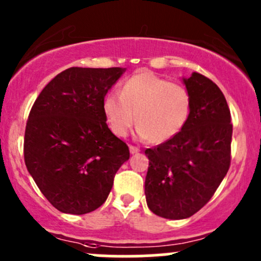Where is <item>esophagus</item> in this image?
<instances>
[{
	"mask_svg": "<svg viewBox=\"0 0 261 261\" xmlns=\"http://www.w3.org/2000/svg\"><path fill=\"white\" fill-rule=\"evenodd\" d=\"M139 151H140V149H139V147L130 145V152H131V154H136V152H139Z\"/></svg>",
	"mask_w": 261,
	"mask_h": 261,
	"instance_id": "esophagus-1",
	"label": "esophagus"
}]
</instances>
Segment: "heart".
<instances>
[{
  "label": "heart",
  "instance_id": "b5f03b06",
  "mask_svg": "<svg viewBox=\"0 0 261 261\" xmlns=\"http://www.w3.org/2000/svg\"><path fill=\"white\" fill-rule=\"evenodd\" d=\"M103 114L118 138H125L136 120L139 138L163 143L178 135L188 121L191 96L181 84L141 70L123 82L120 94L105 97Z\"/></svg>",
  "mask_w": 261,
  "mask_h": 261
}]
</instances>
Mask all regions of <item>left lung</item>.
I'll return each instance as SVG.
<instances>
[{"instance_id": "8db88e82", "label": "left lung", "mask_w": 261, "mask_h": 261, "mask_svg": "<svg viewBox=\"0 0 261 261\" xmlns=\"http://www.w3.org/2000/svg\"><path fill=\"white\" fill-rule=\"evenodd\" d=\"M183 82L191 96L188 121L174 138L145 150L147 207L169 220L198 212L215 194L231 162L232 123L225 96L199 73Z\"/></svg>"}]
</instances>
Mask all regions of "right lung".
Wrapping results in <instances>:
<instances>
[{"instance_id": "right-lung-1", "label": "right lung", "mask_w": 261, "mask_h": 261, "mask_svg": "<svg viewBox=\"0 0 261 261\" xmlns=\"http://www.w3.org/2000/svg\"><path fill=\"white\" fill-rule=\"evenodd\" d=\"M125 68L73 67L53 78L26 122L23 158L50 203L84 215L105 203L128 146L106 123L103 99Z\"/></svg>"}]
</instances>
